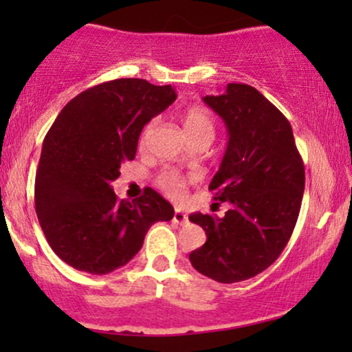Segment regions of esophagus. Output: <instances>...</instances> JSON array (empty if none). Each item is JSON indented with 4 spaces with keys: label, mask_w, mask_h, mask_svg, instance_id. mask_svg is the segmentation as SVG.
<instances>
[{
    "label": "esophagus",
    "mask_w": 352,
    "mask_h": 352,
    "mask_svg": "<svg viewBox=\"0 0 352 352\" xmlns=\"http://www.w3.org/2000/svg\"><path fill=\"white\" fill-rule=\"evenodd\" d=\"M173 221H175V223H179V225L188 223L187 213L182 212V210H175V213H173Z\"/></svg>",
    "instance_id": "esophagus-1"
}]
</instances>
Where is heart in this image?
Listing matches in <instances>:
<instances>
[{
  "mask_svg": "<svg viewBox=\"0 0 352 352\" xmlns=\"http://www.w3.org/2000/svg\"><path fill=\"white\" fill-rule=\"evenodd\" d=\"M182 122H184V129L187 132L190 140L197 139H210L213 140L215 137V120L207 109L193 106L185 109V112L182 114ZM153 124H148L147 127L144 129L142 137H140V144H145L148 134L152 132ZM160 187H162L168 195L172 197H180L185 190V179L179 173L175 172H167L164 173L159 179Z\"/></svg>",
  "mask_w": 352,
  "mask_h": 352,
  "instance_id": "b5f03b06",
  "label": "heart"
}]
</instances>
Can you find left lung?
<instances>
[{"label":"left lung","mask_w":352,"mask_h":352,"mask_svg":"<svg viewBox=\"0 0 352 352\" xmlns=\"http://www.w3.org/2000/svg\"><path fill=\"white\" fill-rule=\"evenodd\" d=\"M204 102L223 119L228 145L210 182L213 199L230 201L223 218L192 213L207 233L188 254L197 272L218 283L256 276L280 256L300 215L305 165L288 119L248 84H227Z\"/></svg>","instance_id":"8db88e82"}]
</instances>
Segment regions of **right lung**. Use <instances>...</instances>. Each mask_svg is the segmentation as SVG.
<instances>
[{
	"mask_svg": "<svg viewBox=\"0 0 352 352\" xmlns=\"http://www.w3.org/2000/svg\"><path fill=\"white\" fill-rule=\"evenodd\" d=\"M177 99L175 89L145 79H116L80 92L44 137L34 204L44 236L64 263L107 274L142 248L155 221L173 207L155 190L119 200L112 182L134 160L144 125Z\"/></svg>",
	"mask_w": 352,
	"mask_h": 352,
	"instance_id": "1",
	"label": "right lung"
}]
</instances>
